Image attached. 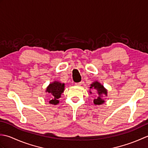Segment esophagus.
Returning a JSON list of instances; mask_svg holds the SVG:
<instances>
[{
    "label": "esophagus",
    "instance_id": "obj_1",
    "mask_svg": "<svg viewBox=\"0 0 148 148\" xmlns=\"http://www.w3.org/2000/svg\"><path fill=\"white\" fill-rule=\"evenodd\" d=\"M81 84H82V83H81V82H79V83H77L75 84H76V86H80V85H81Z\"/></svg>",
    "mask_w": 148,
    "mask_h": 148
}]
</instances>
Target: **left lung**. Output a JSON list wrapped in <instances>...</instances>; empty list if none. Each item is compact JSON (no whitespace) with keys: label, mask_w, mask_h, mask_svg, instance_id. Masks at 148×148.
I'll list each match as a JSON object with an SVG mask.
<instances>
[{"label":"left lung","mask_w":148,"mask_h":148,"mask_svg":"<svg viewBox=\"0 0 148 148\" xmlns=\"http://www.w3.org/2000/svg\"><path fill=\"white\" fill-rule=\"evenodd\" d=\"M90 89H95L97 91V93L99 94V97L97 99L93 100V102L95 105H101L105 102L103 99H102V95H105L107 96L108 94V91L105 88L102 84H100L98 81H95L90 84ZM90 93L92 92H90Z\"/></svg>","instance_id":"8db88e82"}]
</instances>
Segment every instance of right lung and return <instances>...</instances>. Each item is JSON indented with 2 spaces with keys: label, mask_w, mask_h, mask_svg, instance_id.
Wrapping results in <instances>:
<instances>
[{
  "label": "right lung",
  "mask_w": 148,
  "mask_h": 148,
  "mask_svg": "<svg viewBox=\"0 0 148 148\" xmlns=\"http://www.w3.org/2000/svg\"><path fill=\"white\" fill-rule=\"evenodd\" d=\"M65 88V84L61 83L58 81H54L50 83L47 87L46 92H48L51 96V100L49 102L51 104L56 105L59 103L58 99L60 98L62 93L64 92Z\"/></svg>",
  "instance_id": "1"
}]
</instances>
